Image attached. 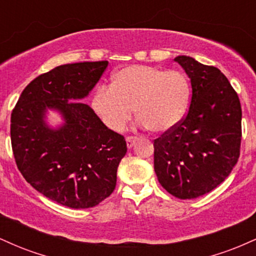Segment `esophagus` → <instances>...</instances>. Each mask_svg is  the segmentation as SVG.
Listing matches in <instances>:
<instances>
[{
    "mask_svg": "<svg viewBox=\"0 0 256 256\" xmlns=\"http://www.w3.org/2000/svg\"><path fill=\"white\" fill-rule=\"evenodd\" d=\"M134 140H136V137H134V136H128V137H126V144H128V149L132 148V146H134Z\"/></svg>",
    "mask_w": 256,
    "mask_h": 256,
    "instance_id": "esophagus-1",
    "label": "esophagus"
}]
</instances>
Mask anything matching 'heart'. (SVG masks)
<instances>
[{
  "label": "heart",
  "mask_w": 256,
  "mask_h": 256,
  "mask_svg": "<svg viewBox=\"0 0 256 256\" xmlns=\"http://www.w3.org/2000/svg\"><path fill=\"white\" fill-rule=\"evenodd\" d=\"M190 95L189 79L183 72L132 64L114 74L110 88H98L92 108L113 131H122L134 110L143 126L155 134H166L184 119Z\"/></svg>",
  "instance_id": "1"
}]
</instances>
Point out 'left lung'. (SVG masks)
<instances>
[{
  "label": "left lung",
  "instance_id": "obj_1",
  "mask_svg": "<svg viewBox=\"0 0 256 256\" xmlns=\"http://www.w3.org/2000/svg\"><path fill=\"white\" fill-rule=\"evenodd\" d=\"M174 61L192 82V101L180 124L154 140V170L167 192L189 200L216 189L238 161L242 108L216 67L185 55Z\"/></svg>",
  "mask_w": 256,
  "mask_h": 256
}]
</instances>
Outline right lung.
<instances>
[{"mask_svg": "<svg viewBox=\"0 0 256 256\" xmlns=\"http://www.w3.org/2000/svg\"><path fill=\"white\" fill-rule=\"evenodd\" d=\"M107 66L96 61L55 67L25 88L12 112V149L22 177L46 198L76 210L94 207L113 192L128 150L124 136L92 108L71 101L86 98ZM48 109L60 112V128L46 125Z\"/></svg>", "mask_w": 256, "mask_h": 256, "instance_id": "right-lung-1", "label": "right lung"}]
</instances>
